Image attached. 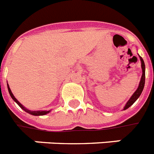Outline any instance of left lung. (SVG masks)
<instances>
[{"label": "left lung", "mask_w": 154, "mask_h": 154, "mask_svg": "<svg viewBox=\"0 0 154 154\" xmlns=\"http://www.w3.org/2000/svg\"><path fill=\"white\" fill-rule=\"evenodd\" d=\"M138 57H139V59H140L141 60V67H142V70H143V75H142V77H141V80L140 82H139V84H138V88H137V90L135 91V92L132 94V96L130 97V99L128 100V102L126 103L125 106L124 107V110H126L127 109H128V108L130 107V106H131V105L136 101V100L139 97V96H140L142 92H143V89H144L145 78H146V77H145V76H146V75H145V63L143 58H142L139 55H138Z\"/></svg>", "instance_id": "left-lung-1"}]
</instances>
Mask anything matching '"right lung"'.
<instances>
[{
    "label": "right lung",
    "instance_id": "add662e5",
    "mask_svg": "<svg viewBox=\"0 0 154 154\" xmlns=\"http://www.w3.org/2000/svg\"><path fill=\"white\" fill-rule=\"evenodd\" d=\"M7 86H8V92H9V94H10V96L11 97V98L13 99V101H15V102L17 103V105H19V106H20V107L23 110H24V111L26 112H27V113L30 114V115H33V116H44V115H45V114H48L49 112H50V111H51V110H49V111H47V110H40V111H32V110H29V109H27L26 108L24 107L23 105L20 102V101H18L16 97H14L13 94L11 93V89H10L8 84H7Z\"/></svg>",
    "mask_w": 154,
    "mask_h": 154
}]
</instances>
